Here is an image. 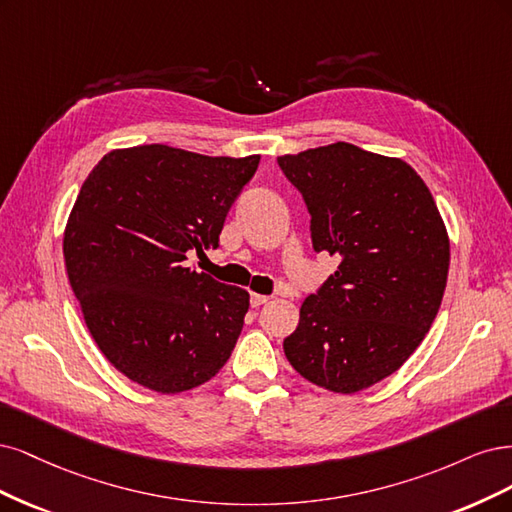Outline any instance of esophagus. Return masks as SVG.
Returning <instances> with one entry per match:
<instances>
[{
	"instance_id": "esophagus-1",
	"label": "esophagus",
	"mask_w": 512,
	"mask_h": 512,
	"mask_svg": "<svg viewBox=\"0 0 512 512\" xmlns=\"http://www.w3.org/2000/svg\"><path fill=\"white\" fill-rule=\"evenodd\" d=\"M270 298H268V295H261V293H251V306L253 308H259V306H263V304H266Z\"/></svg>"
}]
</instances>
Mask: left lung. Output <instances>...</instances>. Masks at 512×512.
<instances>
[{
	"label": "left lung",
	"mask_w": 512,
	"mask_h": 512,
	"mask_svg": "<svg viewBox=\"0 0 512 512\" xmlns=\"http://www.w3.org/2000/svg\"><path fill=\"white\" fill-rule=\"evenodd\" d=\"M310 212L315 251L336 272L308 295L285 338L289 364L334 393H357L400 370L438 315L451 246L423 178L398 157L349 142L280 155Z\"/></svg>",
	"instance_id": "obj_1"
}]
</instances>
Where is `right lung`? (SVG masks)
Segmentation results:
<instances>
[{
    "mask_svg": "<svg viewBox=\"0 0 512 512\" xmlns=\"http://www.w3.org/2000/svg\"><path fill=\"white\" fill-rule=\"evenodd\" d=\"M257 166L259 155L144 144L114 148L82 183L63 232L65 270L97 349L129 381L189 391L232 355L249 291L185 261L217 249Z\"/></svg>",
    "mask_w": 512,
    "mask_h": 512,
    "instance_id": "add662e5",
    "label": "right lung"
}]
</instances>
